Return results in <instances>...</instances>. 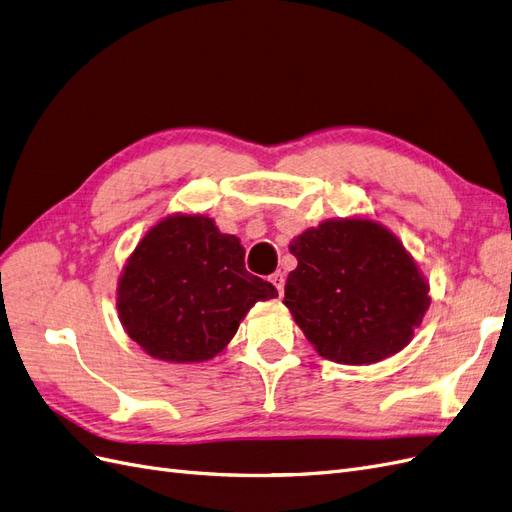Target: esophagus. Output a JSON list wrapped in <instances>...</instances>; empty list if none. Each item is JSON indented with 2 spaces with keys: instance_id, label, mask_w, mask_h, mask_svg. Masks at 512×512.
<instances>
[{
  "instance_id": "obj_1",
  "label": "esophagus",
  "mask_w": 512,
  "mask_h": 512,
  "mask_svg": "<svg viewBox=\"0 0 512 512\" xmlns=\"http://www.w3.org/2000/svg\"><path fill=\"white\" fill-rule=\"evenodd\" d=\"M271 282H273V286L277 288V292H280V297H282V294H284V273L282 271H275L271 275Z\"/></svg>"
}]
</instances>
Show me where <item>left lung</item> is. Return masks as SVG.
<instances>
[{"mask_svg": "<svg viewBox=\"0 0 512 512\" xmlns=\"http://www.w3.org/2000/svg\"><path fill=\"white\" fill-rule=\"evenodd\" d=\"M284 305L320 356L378 363L421 327L429 286L389 230L369 220H329L292 241Z\"/></svg>", "mask_w": 512, "mask_h": 512, "instance_id": "8db88e82", "label": "left lung"}]
</instances>
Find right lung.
I'll return each mask as SVG.
<instances>
[{
	"instance_id": "1",
	"label": "right lung",
	"mask_w": 512,
	"mask_h": 512,
	"mask_svg": "<svg viewBox=\"0 0 512 512\" xmlns=\"http://www.w3.org/2000/svg\"><path fill=\"white\" fill-rule=\"evenodd\" d=\"M243 260L239 239L222 235L205 215L162 220L136 245L119 280L121 324L156 359H213L254 303L277 297Z\"/></svg>"
}]
</instances>
